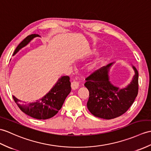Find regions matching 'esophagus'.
<instances>
[{"instance_id":"esophagus-1","label":"esophagus","mask_w":151,"mask_h":151,"mask_svg":"<svg viewBox=\"0 0 151 151\" xmlns=\"http://www.w3.org/2000/svg\"><path fill=\"white\" fill-rule=\"evenodd\" d=\"M71 89L73 90H75V89L78 88L79 83L77 82H76V81H73L71 82Z\"/></svg>"}]
</instances>
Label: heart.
<instances>
[{"label": "heart", "mask_w": 151, "mask_h": 151, "mask_svg": "<svg viewBox=\"0 0 151 151\" xmlns=\"http://www.w3.org/2000/svg\"><path fill=\"white\" fill-rule=\"evenodd\" d=\"M101 62V60L100 59L98 61H96L95 62L91 64L87 68V71L89 73H93L94 71H95L96 70L98 69V68H99V66Z\"/></svg>", "instance_id": "obj_1"}]
</instances>
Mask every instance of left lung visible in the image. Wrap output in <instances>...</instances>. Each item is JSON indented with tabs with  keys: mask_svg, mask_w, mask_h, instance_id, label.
<instances>
[{
	"mask_svg": "<svg viewBox=\"0 0 151 151\" xmlns=\"http://www.w3.org/2000/svg\"><path fill=\"white\" fill-rule=\"evenodd\" d=\"M113 64L93 73L84 84L89 91L87 103L89 111L95 116L107 120L124 114L132 106L138 92V72L133 65L135 74L130 83L122 89L111 83L109 73Z\"/></svg>",
	"mask_w": 151,
	"mask_h": 151,
	"instance_id": "8db88e82",
	"label": "left lung"
}]
</instances>
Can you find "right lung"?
<instances>
[{"label":"right lung","mask_w":151,"mask_h":151,"mask_svg":"<svg viewBox=\"0 0 151 151\" xmlns=\"http://www.w3.org/2000/svg\"><path fill=\"white\" fill-rule=\"evenodd\" d=\"M37 37H39V35L32 34L24 38L15 49L13 56L27 45L31 40ZM71 89L69 77L64 76L58 80L55 86L44 96L35 102L24 104L21 103V100L17 99L15 96H13V99L23 113L38 120H45L52 118L58 113V111L62 108L66 97L71 92Z\"/></svg>","instance_id":"obj_1"}]
</instances>
